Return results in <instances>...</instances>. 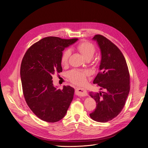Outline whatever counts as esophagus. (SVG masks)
<instances>
[{
	"label": "esophagus",
	"mask_w": 148,
	"mask_h": 148,
	"mask_svg": "<svg viewBox=\"0 0 148 148\" xmlns=\"http://www.w3.org/2000/svg\"><path fill=\"white\" fill-rule=\"evenodd\" d=\"M75 95L78 96H87V92L86 90L83 88H77L75 91Z\"/></svg>",
	"instance_id": "34e87169"
}]
</instances>
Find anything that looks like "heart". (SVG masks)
Wrapping results in <instances>:
<instances>
[{
    "instance_id": "heart-1",
    "label": "heart",
    "mask_w": 148,
    "mask_h": 148,
    "mask_svg": "<svg viewBox=\"0 0 148 148\" xmlns=\"http://www.w3.org/2000/svg\"><path fill=\"white\" fill-rule=\"evenodd\" d=\"M77 49L87 60L91 59L96 51L95 45L87 41L79 43L77 45ZM70 56L71 51L70 49L64 51L61 57V64L62 66H65L68 64ZM88 74L89 72L87 70L73 69L69 71L68 77L72 83L76 84H80L86 81V77Z\"/></svg>"
}]
</instances>
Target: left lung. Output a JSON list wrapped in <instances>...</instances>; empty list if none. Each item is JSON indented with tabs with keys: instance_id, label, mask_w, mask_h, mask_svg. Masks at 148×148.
<instances>
[{
	"instance_id": "obj_1",
	"label": "left lung",
	"mask_w": 148,
	"mask_h": 148,
	"mask_svg": "<svg viewBox=\"0 0 148 148\" xmlns=\"http://www.w3.org/2000/svg\"><path fill=\"white\" fill-rule=\"evenodd\" d=\"M92 39L97 41L101 54L100 72L93 83L106 91L90 92L97 105L90 116L104 123L116 117L124 107L130 91V75L126 60L116 45L101 35H96Z\"/></svg>"
}]
</instances>
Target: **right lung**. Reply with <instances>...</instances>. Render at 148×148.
<instances>
[{
    "mask_svg": "<svg viewBox=\"0 0 148 148\" xmlns=\"http://www.w3.org/2000/svg\"><path fill=\"white\" fill-rule=\"evenodd\" d=\"M77 38H44L31 46L23 57L21 77L25 101L32 112L45 122L61 120L73 99L74 89L70 86L57 89L52 76L62 71L61 57L64 49Z\"/></svg>",
    "mask_w": 148,
    "mask_h": 148,
    "instance_id": "add662e5",
    "label": "right lung"
}]
</instances>
